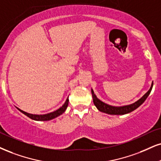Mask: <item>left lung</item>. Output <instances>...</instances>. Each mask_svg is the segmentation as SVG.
Wrapping results in <instances>:
<instances>
[{
  "instance_id": "left-lung-1",
  "label": "left lung",
  "mask_w": 161,
  "mask_h": 161,
  "mask_svg": "<svg viewBox=\"0 0 161 161\" xmlns=\"http://www.w3.org/2000/svg\"><path fill=\"white\" fill-rule=\"evenodd\" d=\"M152 86H153V82H152V86H151L149 90H148L141 98H140L138 101H136V102L133 103L131 104L125 105V106L122 107L111 106V105L106 104V103L102 102V101L99 100V99L97 98L96 95H95L94 92H93L92 89L91 90V92H92L93 103H94L95 106L96 107L97 109H98L99 111L110 115H124L128 114V113L132 112V111H134V110H136V108H139V107L146 101L147 97L149 96L151 91H152Z\"/></svg>"
}]
</instances>
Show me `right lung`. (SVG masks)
Returning a JSON list of instances; mask_svg holds the SVG:
<instances>
[{
    "label": "right lung",
    "instance_id": "add662e5",
    "mask_svg": "<svg viewBox=\"0 0 161 161\" xmlns=\"http://www.w3.org/2000/svg\"><path fill=\"white\" fill-rule=\"evenodd\" d=\"M69 104V97L67 98L66 101L64 103V104L63 105L61 108H59L58 110L53 111V112H51L50 114H42V115H36V114H28V113L25 112V111L21 110V109L16 108L18 110H19L20 112H21L22 114L26 115L27 117L31 118V119L36 120V121H48L51 119H53L56 118V117L60 116L61 114H63V113L65 112V110H66L67 107H68Z\"/></svg>",
    "mask_w": 161,
    "mask_h": 161
}]
</instances>
